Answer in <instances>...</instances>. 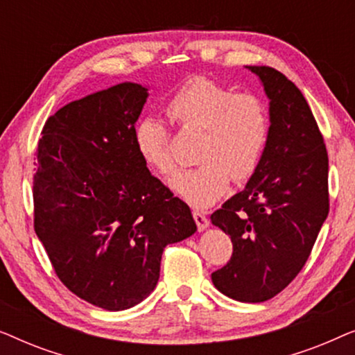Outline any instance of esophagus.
<instances>
[{
  "instance_id": "1",
  "label": "esophagus",
  "mask_w": 355,
  "mask_h": 355,
  "mask_svg": "<svg viewBox=\"0 0 355 355\" xmlns=\"http://www.w3.org/2000/svg\"><path fill=\"white\" fill-rule=\"evenodd\" d=\"M193 220H196V223H197L198 231H205L208 225H210V223H208V218L203 215L202 211H193Z\"/></svg>"
}]
</instances>
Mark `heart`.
I'll return each instance as SVG.
<instances>
[{"label": "heart", "instance_id": "obj_1", "mask_svg": "<svg viewBox=\"0 0 355 355\" xmlns=\"http://www.w3.org/2000/svg\"><path fill=\"white\" fill-rule=\"evenodd\" d=\"M166 111L186 130H200L196 169L169 182L173 192L189 205L203 210L220 200L234 182L254 176L270 135L268 110L259 96L208 79L192 77L174 92ZM134 145L148 168L171 176L176 171L166 124L147 114L134 128Z\"/></svg>", "mask_w": 355, "mask_h": 355}]
</instances>
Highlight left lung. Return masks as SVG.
<instances>
[{
    "mask_svg": "<svg viewBox=\"0 0 355 355\" xmlns=\"http://www.w3.org/2000/svg\"><path fill=\"white\" fill-rule=\"evenodd\" d=\"M270 100L265 153L244 191L210 216L232 241V257L211 273L239 302H265L307 261L328 216V153L302 92L268 66H245Z\"/></svg>",
    "mask_w": 355,
    "mask_h": 355,
    "instance_id": "obj_1",
    "label": "left lung"
}]
</instances>
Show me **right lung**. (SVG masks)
Returning a JSON list of instances; mask_svg holds the SVG:
<instances>
[{
    "label": "right lung",
    "mask_w": 355,
    "mask_h": 355,
    "mask_svg": "<svg viewBox=\"0 0 355 355\" xmlns=\"http://www.w3.org/2000/svg\"><path fill=\"white\" fill-rule=\"evenodd\" d=\"M148 87L123 82L71 101L43 125L33 176L35 232L58 278L95 307L148 297L164 247L197 231L191 208L134 145Z\"/></svg>",
    "instance_id": "right-lung-1"
}]
</instances>
